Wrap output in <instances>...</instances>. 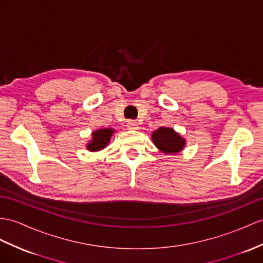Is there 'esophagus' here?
<instances>
[{
  "label": "esophagus",
  "mask_w": 263,
  "mask_h": 263,
  "mask_svg": "<svg viewBox=\"0 0 263 263\" xmlns=\"http://www.w3.org/2000/svg\"><path fill=\"white\" fill-rule=\"evenodd\" d=\"M127 128L129 130H137L138 129V124L134 120H128L127 121Z\"/></svg>",
  "instance_id": "esophagus-1"
}]
</instances>
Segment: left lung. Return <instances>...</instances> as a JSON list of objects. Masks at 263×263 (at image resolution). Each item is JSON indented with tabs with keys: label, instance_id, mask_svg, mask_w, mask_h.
<instances>
[{
	"label": "left lung",
	"instance_id": "8db88e82",
	"mask_svg": "<svg viewBox=\"0 0 263 263\" xmlns=\"http://www.w3.org/2000/svg\"><path fill=\"white\" fill-rule=\"evenodd\" d=\"M151 138L159 152L164 153L165 155H177L186 145L185 138L171 127H159L152 133Z\"/></svg>",
	"mask_w": 263,
	"mask_h": 263
}]
</instances>
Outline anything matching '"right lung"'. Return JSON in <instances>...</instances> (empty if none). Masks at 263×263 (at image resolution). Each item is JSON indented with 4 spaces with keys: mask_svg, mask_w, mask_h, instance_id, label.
I'll use <instances>...</instances> for the list:
<instances>
[{
    "mask_svg": "<svg viewBox=\"0 0 263 263\" xmlns=\"http://www.w3.org/2000/svg\"><path fill=\"white\" fill-rule=\"evenodd\" d=\"M114 133V128H100V129L93 130L91 133V139L87 143L86 148L89 152H99L106 148Z\"/></svg>",
    "mask_w": 263,
    "mask_h": 263,
    "instance_id": "add662e5",
    "label": "right lung"
}]
</instances>
